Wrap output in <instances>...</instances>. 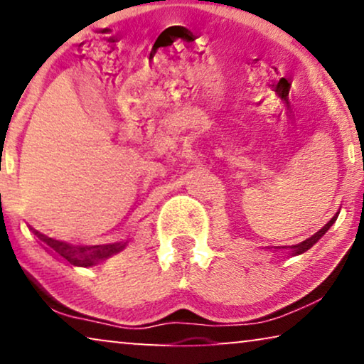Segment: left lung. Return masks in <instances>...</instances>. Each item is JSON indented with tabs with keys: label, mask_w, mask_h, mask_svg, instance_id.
<instances>
[{
	"label": "left lung",
	"mask_w": 364,
	"mask_h": 364,
	"mask_svg": "<svg viewBox=\"0 0 364 364\" xmlns=\"http://www.w3.org/2000/svg\"><path fill=\"white\" fill-rule=\"evenodd\" d=\"M336 218H338V217H333L331 220L328 222L325 227L320 228V230H318V232L315 233V235H311L310 238H306L305 242H301V243H296V245H291V247H277V248H293V252H291V257H293V255H301V253H305V252L308 250V248H311L313 245H315V243H316L318 240H320V238H321L323 235H325V233H326L328 230H330V227L333 225V223L336 222ZM270 248H273V247H270Z\"/></svg>",
	"instance_id": "left-lung-1"
}]
</instances>
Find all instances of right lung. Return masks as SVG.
<instances>
[{
    "label": "right lung",
    "instance_id": "1",
    "mask_svg": "<svg viewBox=\"0 0 364 364\" xmlns=\"http://www.w3.org/2000/svg\"><path fill=\"white\" fill-rule=\"evenodd\" d=\"M38 233V232H36ZM44 235H39V238H42ZM44 242H48V245L51 247V248H54V250H56L59 255H61L64 260L66 262H69L71 263V265H74V267H92V265H96V262H101V260H106V258H109L111 255H114V253H117V252H121L122 248H126V243H119V245H111V247H106V250H97V252H92L91 255H86L84 258H77V257H73L71 255V252L69 253H66V247L68 245H64L63 247V243L61 242H54V240H51V238H48V237H45L43 239Z\"/></svg>",
    "mask_w": 364,
    "mask_h": 364
}]
</instances>
